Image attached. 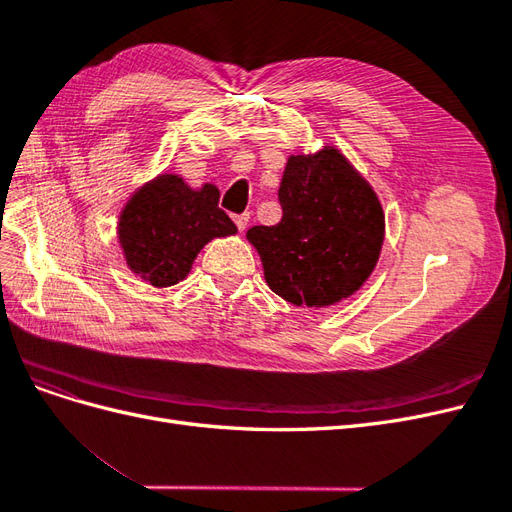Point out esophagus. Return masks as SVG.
Wrapping results in <instances>:
<instances>
[{
	"label": "esophagus",
	"instance_id": "34e87169",
	"mask_svg": "<svg viewBox=\"0 0 512 512\" xmlns=\"http://www.w3.org/2000/svg\"><path fill=\"white\" fill-rule=\"evenodd\" d=\"M232 220H235L237 228L243 232V230L247 228V222H250V215H247V213H243V215H235V218H232Z\"/></svg>",
	"mask_w": 512,
	"mask_h": 512
}]
</instances>
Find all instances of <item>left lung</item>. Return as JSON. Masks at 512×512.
<instances>
[{
    "label": "left lung",
    "instance_id": "8db88e82",
    "mask_svg": "<svg viewBox=\"0 0 512 512\" xmlns=\"http://www.w3.org/2000/svg\"><path fill=\"white\" fill-rule=\"evenodd\" d=\"M282 220L252 226L267 286L297 307L352 297L376 269L384 211L369 181L335 145L292 153L280 185Z\"/></svg>",
    "mask_w": 512,
    "mask_h": 512
}]
</instances>
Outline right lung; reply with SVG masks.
Masks as SVG:
<instances>
[{"mask_svg": "<svg viewBox=\"0 0 512 512\" xmlns=\"http://www.w3.org/2000/svg\"><path fill=\"white\" fill-rule=\"evenodd\" d=\"M218 200L220 190L213 183L192 188L166 170L138 185L117 220V241L128 269L156 288L185 280L209 241L237 235Z\"/></svg>", "mask_w": 512, "mask_h": 512, "instance_id": "add662e5", "label": "right lung"}]
</instances>
